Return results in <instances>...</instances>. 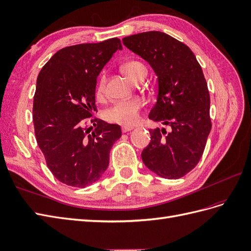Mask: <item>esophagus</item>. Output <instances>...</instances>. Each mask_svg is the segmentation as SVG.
<instances>
[{"label": "esophagus", "instance_id": "1", "mask_svg": "<svg viewBox=\"0 0 251 251\" xmlns=\"http://www.w3.org/2000/svg\"><path fill=\"white\" fill-rule=\"evenodd\" d=\"M132 129H133L132 126H123V127H122V131H123V132H128V131H130Z\"/></svg>", "mask_w": 251, "mask_h": 251}]
</instances>
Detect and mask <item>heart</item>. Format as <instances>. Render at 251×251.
I'll list each match as a JSON object with an SVG mask.
<instances>
[{"mask_svg":"<svg viewBox=\"0 0 251 251\" xmlns=\"http://www.w3.org/2000/svg\"><path fill=\"white\" fill-rule=\"evenodd\" d=\"M123 72L128 78L132 81H137L142 77H146L147 68L142 61L130 60L123 64ZM107 77L102 73L96 86V95L99 98L104 96L106 93ZM144 107V100L140 98H133L130 100H121L108 109L105 112V119L110 123L123 124V125H134L138 123L140 119V111Z\"/></svg>","mask_w":251,"mask_h":251,"instance_id":"obj_1","label":"heart"}]
</instances>
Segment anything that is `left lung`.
<instances>
[{"instance_id": "left-lung-1", "label": "left lung", "mask_w": 251, "mask_h": 251, "mask_svg": "<svg viewBox=\"0 0 251 251\" xmlns=\"http://www.w3.org/2000/svg\"><path fill=\"white\" fill-rule=\"evenodd\" d=\"M124 46L149 62L158 76V99L150 119L171 126L151 129L144 164L158 176L178 179L201 160L211 130L210 94L194 53L161 31L125 37Z\"/></svg>"}]
</instances>
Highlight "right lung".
<instances>
[{
	"instance_id": "right-lung-1",
	"label": "right lung",
	"mask_w": 251,
	"mask_h": 251,
	"mask_svg": "<svg viewBox=\"0 0 251 251\" xmlns=\"http://www.w3.org/2000/svg\"><path fill=\"white\" fill-rule=\"evenodd\" d=\"M118 50L119 38L63 48L38 75L33 106L36 140L54 177L70 187L98 181L122 136L119 125L93 117L98 111L96 78Z\"/></svg>"
}]
</instances>
